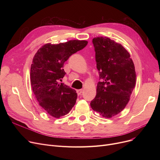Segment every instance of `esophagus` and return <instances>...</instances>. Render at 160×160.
Returning a JSON list of instances; mask_svg holds the SVG:
<instances>
[{"label":"esophagus","mask_w":160,"mask_h":160,"mask_svg":"<svg viewBox=\"0 0 160 160\" xmlns=\"http://www.w3.org/2000/svg\"><path fill=\"white\" fill-rule=\"evenodd\" d=\"M82 91H83L82 89H77V94L78 95H80L82 94Z\"/></svg>","instance_id":"esophagus-1"}]
</instances>
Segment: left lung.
I'll use <instances>...</instances> for the list:
<instances>
[{
	"mask_svg": "<svg viewBox=\"0 0 160 160\" xmlns=\"http://www.w3.org/2000/svg\"><path fill=\"white\" fill-rule=\"evenodd\" d=\"M99 80L91 107L106 118L119 113L129 102L135 88L136 73L129 52L106 37L93 39Z\"/></svg>",
	"mask_w": 160,
	"mask_h": 160,
	"instance_id": "obj_1",
	"label": "left lung"
}]
</instances>
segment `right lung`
Here are the masks:
<instances>
[{"instance_id":"obj_1","label":"right lung","mask_w":160,"mask_h":160,"mask_svg":"<svg viewBox=\"0 0 160 160\" xmlns=\"http://www.w3.org/2000/svg\"><path fill=\"white\" fill-rule=\"evenodd\" d=\"M88 43L84 40H71L56 45L47 43L38 50L33 58L30 69L32 91L39 104L55 118L68 113L77 98L74 89L58 83L66 74L63 64Z\"/></svg>"}]
</instances>
